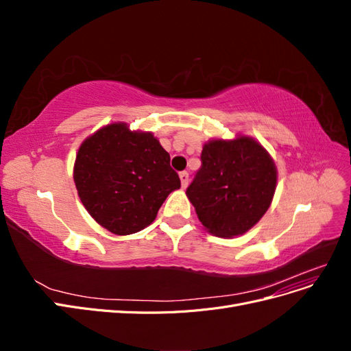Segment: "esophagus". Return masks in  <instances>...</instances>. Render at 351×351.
I'll return each mask as SVG.
<instances>
[{
    "instance_id": "esophagus-1",
    "label": "esophagus",
    "mask_w": 351,
    "mask_h": 351,
    "mask_svg": "<svg viewBox=\"0 0 351 351\" xmlns=\"http://www.w3.org/2000/svg\"><path fill=\"white\" fill-rule=\"evenodd\" d=\"M180 182H182V187L183 189L187 187V184H189V173L187 171L180 173Z\"/></svg>"
}]
</instances>
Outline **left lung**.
I'll list each match as a JSON object with an SVG mask.
<instances>
[{"instance_id":"8db88e82","label":"left lung","mask_w":351,"mask_h":351,"mask_svg":"<svg viewBox=\"0 0 351 351\" xmlns=\"http://www.w3.org/2000/svg\"><path fill=\"white\" fill-rule=\"evenodd\" d=\"M187 197L210 234L237 237L256 226L272 204L278 171L269 152L250 136L210 139Z\"/></svg>"}]
</instances>
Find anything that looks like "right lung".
Segmentation results:
<instances>
[{"mask_svg": "<svg viewBox=\"0 0 351 351\" xmlns=\"http://www.w3.org/2000/svg\"><path fill=\"white\" fill-rule=\"evenodd\" d=\"M73 178L84 209L117 236L152 224L167 196L180 189L169 154L156 137L123 121L104 125L82 142Z\"/></svg>", "mask_w": 351, "mask_h": 351, "instance_id": "add662e5", "label": "right lung"}]
</instances>
